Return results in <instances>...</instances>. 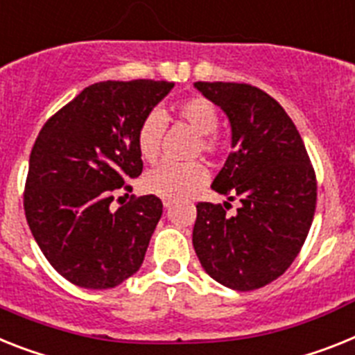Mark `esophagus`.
Returning a JSON list of instances; mask_svg holds the SVG:
<instances>
[{"label":"esophagus","mask_w":355,"mask_h":355,"mask_svg":"<svg viewBox=\"0 0 355 355\" xmlns=\"http://www.w3.org/2000/svg\"><path fill=\"white\" fill-rule=\"evenodd\" d=\"M162 204H164V207L168 209V207H171V205H173V202L171 200H162Z\"/></svg>","instance_id":"34e87169"}]
</instances>
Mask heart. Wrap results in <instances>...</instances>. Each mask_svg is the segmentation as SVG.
Instances as JSON below:
<instances>
[{
  "label": "heart",
  "mask_w": 355,
  "mask_h": 355,
  "mask_svg": "<svg viewBox=\"0 0 355 355\" xmlns=\"http://www.w3.org/2000/svg\"><path fill=\"white\" fill-rule=\"evenodd\" d=\"M173 112L178 119H182L196 133L198 139V151L218 157L225 150V141L216 133L218 128V112L214 104L200 95H193L187 99L178 101ZM166 121L159 112L148 113L137 130V148L144 160L153 162L160 153V142ZM207 180V168L202 162L177 164L162 162L157 168L150 169L142 178V187L150 195L160 196L164 200H180L204 186Z\"/></svg>",
  "instance_id": "heart-1"
}]
</instances>
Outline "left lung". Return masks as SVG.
Here are the masks:
<instances>
[{
    "mask_svg": "<svg viewBox=\"0 0 355 355\" xmlns=\"http://www.w3.org/2000/svg\"><path fill=\"white\" fill-rule=\"evenodd\" d=\"M227 113L233 153L213 189L242 202L196 204L193 247L218 284L254 291L279 278L302 251L312 225L318 182L302 135L278 101L245 83H195Z\"/></svg>",
    "mask_w": 355,
    "mask_h": 355,
    "instance_id": "1",
    "label": "left lung"
}]
</instances>
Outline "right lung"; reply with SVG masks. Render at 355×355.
<instances>
[{"mask_svg": "<svg viewBox=\"0 0 355 355\" xmlns=\"http://www.w3.org/2000/svg\"><path fill=\"white\" fill-rule=\"evenodd\" d=\"M175 83L103 81L53 113L31 151L23 207L53 269L83 288H112L141 269L159 196L132 193L142 173L137 130ZM126 193V195H128Z\"/></svg>", "mask_w": 355, "mask_h": 355, "instance_id": "right-lung-1", "label": "right lung"}]
</instances>
